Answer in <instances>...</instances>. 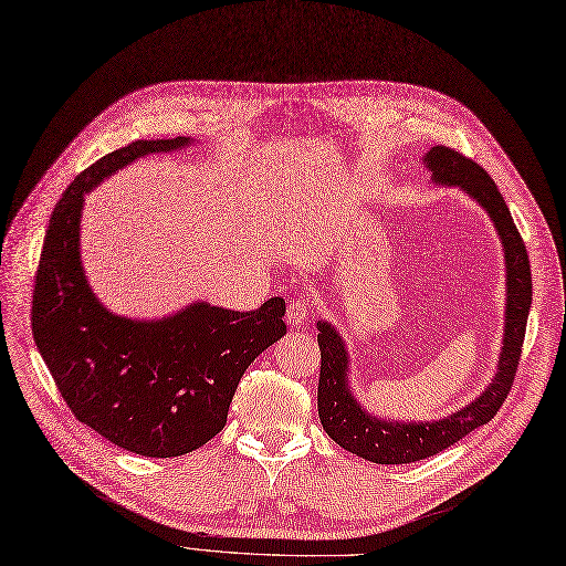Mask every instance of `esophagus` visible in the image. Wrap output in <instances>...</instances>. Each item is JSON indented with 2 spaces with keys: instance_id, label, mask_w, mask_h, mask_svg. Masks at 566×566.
Returning a JSON list of instances; mask_svg holds the SVG:
<instances>
[{
  "instance_id": "esophagus-1",
  "label": "esophagus",
  "mask_w": 566,
  "mask_h": 566,
  "mask_svg": "<svg viewBox=\"0 0 566 566\" xmlns=\"http://www.w3.org/2000/svg\"><path fill=\"white\" fill-rule=\"evenodd\" d=\"M310 317V301L305 296H298L289 303L286 310V319L294 328H301L305 324V319Z\"/></svg>"
}]
</instances>
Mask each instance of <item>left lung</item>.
<instances>
[{
  "label": "left lung",
  "mask_w": 566,
  "mask_h": 566,
  "mask_svg": "<svg viewBox=\"0 0 566 566\" xmlns=\"http://www.w3.org/2000/svg\"><path fill=\"white\" fill-rule=\"evenodd\" d=\"M436 186H454L485 209L504 247L506 261V312L504 340L492 382L469 406L454 410L443 420L403 422L368 412L349 387V352L331 322H317L322 349V373L317 389L319 420L324 431L347 452L375 464H410L433 457L454 446L473 429L488 424L511 391L527 317L532 307V272L525 242H522L506 200L501 198L492 177L448 146H431L422 156Z\"/></svg>",
  "instance_id": "left-lung-1"
}]
</instances>
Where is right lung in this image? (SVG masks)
I'll use <instances>...</instances> for the list:
<instances>
[{
    "instance_id": "right-lung-1",
    "label": "right lung",
    "mask_w": 566,
    "mask_h": 566,
    "mask_svg": "<svg viewBox=\"0 0 566 566\" xmlns=\"http://www.w3.org/2000/svg\"><path fill=\"white\" fill-rule=\"evenodd\" d=\"M191 144L137 139L83 170L53 209L32 296L36 349L76 420L123 450L158 459L214 438L249 364L286 333L280 296L254 312L196 301L170 317L130 319L93 294L81 263L86 193L137 158Z\"/></svg>"
}]
</instances>
